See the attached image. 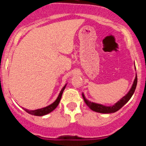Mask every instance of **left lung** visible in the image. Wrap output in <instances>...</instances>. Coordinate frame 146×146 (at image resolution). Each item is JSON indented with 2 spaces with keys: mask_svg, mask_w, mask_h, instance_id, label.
<instances>
[{
  "mask_svg": "<svg viewBox=\"0 0 146 146\" xmlns=\"http://www.w3.org/2000/svg\"><path fill=\"white\" fill-rule=\"evenodd\" d=\"M137 77L136 74V77H135V81H134L133 82V85L131 86V89H130V91H129L128 94H126V96H123L122 99H120L118 102L115 103V104L114 105H113V106L108 107L102 105V104L91 102L88 101V100H87V99H86V97H85V96L83 95V94H82V97L84 99L85 102H86V104L88 106V108L91 110H92L93 111L97 112V113H115V112L118 111V110L121 109L126 103L128 102L129 100L131 99V97L132 96L133 94L135 93V88H136L137 86Z\"/></svg>",
  "mask_w": 146,
  "mask_h": 146,
  "instance_id": "obj_1",
  "label": "left lung"
}]
</instances>
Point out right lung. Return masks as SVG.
I'll use <instances>...</instances> for the list:
<instances>
[{
	"instance_id": "1",
	"label": "right lung",
	"mask_w": 146,
	"mask_h": 146,
	"mask_svg": "<svg viewBox=\"0 0 146 146\" xmlns=\"http://www.w3.org/2000/svg\"><path fill=\"white\" fill-rule=\"evenodd\" d=\"M66 86L62 88L60 94H59L58 96L57 99H56V100H55L52 104L49 105V106L46 107V108H42V109L35 110H27V109H24V110H25L27 113H29V114L33 115H36V116H42V115H47L48 114V113H51V112H52V110H54L55 108H57L59 102H60V99H61L62 94H63V92H64V89H65L66 88Z\"/></svg>"
}]
</instances>
